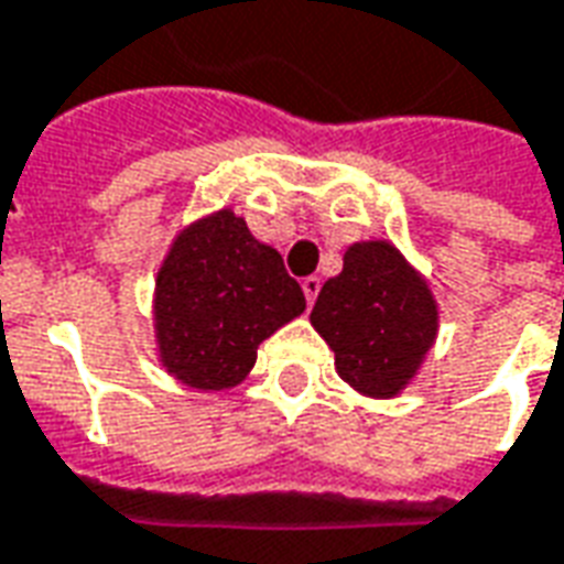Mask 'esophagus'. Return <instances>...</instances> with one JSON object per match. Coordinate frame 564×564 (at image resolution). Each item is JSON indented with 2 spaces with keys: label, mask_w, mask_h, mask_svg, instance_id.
<instances>
[{
  "label": "esophagus",
  "mask_w": 564,
  "mask_h": 564,
  "mask_svg": "<svg viewBox=\"0 0 564 564\" xmlns=\"http://www.w3.org/2000/svg\"><path fill=\"white\" fill-rule=\"evenodd\" d=\"M302 290H305L307 305H314V299H317L319 293V278H305V281H302Z\"/></svg>",
  "instance_id": "34e87169"
}]
</instances>
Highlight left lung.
<instances>
[{"mask_svg": "<svg viewBox=\"0 0 564 564\" xmlns=\"http://www.w3.org/2000/svg\"><path fill=\"white\" fill-rule=\"evenodd\" d=\"M311 326L347 387L366 399H399L435 347L437 299L392 241H354L341 274L323 283Z\"/></svg>", "mask_w": 564, "mask_h": 564, "instance_id": "8db88e82", "label": "left lung"}]
</instances>
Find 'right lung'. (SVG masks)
<instances>
[{"instance_id":"obj_1","label":"right lung","mask_w":564,"mask_h":564,"mask_svg":"<svg viewBox=\"0 0 564 564\" xmlns=\"http://www.w3.org/2000/svg\"><path fill=\"white\" fill-rule=\"evenodd\" d=\"M302 311L305 293L281 253L232 208L214 210L174 235L160 262L156 362L189 390H232L257 366L259 344Z\"/></svg>"}]
</instances>
